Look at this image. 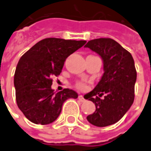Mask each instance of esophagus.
Returning a JSON list of instances; mask_svg holds the SVG:
<instances>
[{"mask_svg":"<svg viewBox=\"0 0 151 151\" xmlns=\"http://www.w3.org/2000/svg\"><path fill=\"white\" fill-rule=\"evenodd\" d=\"M78 99H79V101H81V102L86 101L85 98H84V97H83L82 96H78Z\"/></svg>","mask_w":151,"mask_h":151,"instance_id":"1","label":"esophagus"}]
</instances>
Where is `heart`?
I'll return each mask as SVG.
<instances>
[{
  "label": "heart",
  "mask_w": 151,
  "mask_h": 151,
  "mask_svg": "<svg viewBox=\"0 0 151 151\" xmlns=\"http://www.w3.org/2000/svg\"><path fill=\"white\" fill-rule=\"evenodd\" d=\"M76 87L81 89V90H84V89L86 88V86L85 84H83V83H78L77 85H76Z\"/></svg>",
  "instance_id": "obj_1"
}]
</instances>
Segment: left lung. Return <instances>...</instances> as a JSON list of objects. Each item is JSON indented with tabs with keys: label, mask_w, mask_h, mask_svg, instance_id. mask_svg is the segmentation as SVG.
I'll return each mask as SVG.
<instances>
[{
	"label": "left lung",
	"mask_w": 151,
	"mask_h": 151,
	"mask_svg": "<svg viewBox=\"0 0 151 151\" xmlns=\"http://www.w3.org/2000/svg\"><path fill=\"white\" fill-rule=\"evenodd\" d=\"M85 47L101 57L104 69L96 86L86 95V99L96 106V111L86 119L98 127L113 125L125 116L134 102L136 81L134 59L129 51L111 38L89 40ZM103 94L105 97L101 99Z\"/></svg>",
	"instance_id": "left-lung-1"
}]
</instances>
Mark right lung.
Instances as JSON below:
<instances>
[{
  "label": "right lung",
  "instance_id": "1",
  "mask_svg": "<svg viewBox=\"0 0 151 151\" xmlns=\"http://www.w3.org/2000/svg\"><path fill=\"white\" fill-rule=\"evenodd\" d=\"M86 40L46 38L27 50L17 64L14 85L17 106L28 120L48 125L60 116L63 103L76 99L73 90H52V76H59L70 55L86 44Z\"/></svg>",
  "mask_w": 151,
  "mask_h": 151
}]
</instances>
